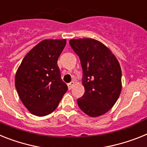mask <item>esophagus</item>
I'll use <instances>...</instances> for the list:
<instances>
[{
    "instance_id": "obj_1",
    "label": "esophagus",
    "mask_w": 147,
    "mask_h": 147,
    "mask_svg": "<svg viewBox=\"0 0 147 147\" xmlns=\"http://www.w3.org/2000/svg\"><path fill=\"white\" fill-rule=\"evenodd\" d=\"M74 85H75V82L71 81V82H70V83L68 84V88L69 89V90H71V89L73 87Z\"/></svg>"
}]
</instances>
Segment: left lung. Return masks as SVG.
Returning <instances> with one entry per match:
<instances>
[{
    "mask_svg": "<svg viewBox=\"0 0 147 147\" xmlns=\"http://www.w3.org/2000/svg\"><path fill=\"white\" fill-rule=\"evenodd\" d=\"M71 49L78 55L83 69L84 96L78 105L92 117L103 115L112 108L122 90L119 61L108 47L96 39H70Z\"/></svg>",
    "mask_w": 147,
    "mask_h": 147,
    "instance_id": "8db88e82",
    "label": "left lung"
}]
</instances>
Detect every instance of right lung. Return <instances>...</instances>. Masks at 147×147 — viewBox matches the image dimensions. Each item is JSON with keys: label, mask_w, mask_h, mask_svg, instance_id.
<instances>
[{"label": "right lung", "mask_w": 147, "mask_h": 147, "mask_svg": "<svg viewBox=\"0 0 147 147\" xmlns=\"http://www.w3.org/2000/svg\"><path fill=\"white\" fill-rule=\"evenodd\" d=\"M66 39H44L22 60L16 73L15 85L21 101L32 114L52 113L67 91L60 78L57 60Z\"/></svg>", "instance_id": "add662e5"}]
</instances>
